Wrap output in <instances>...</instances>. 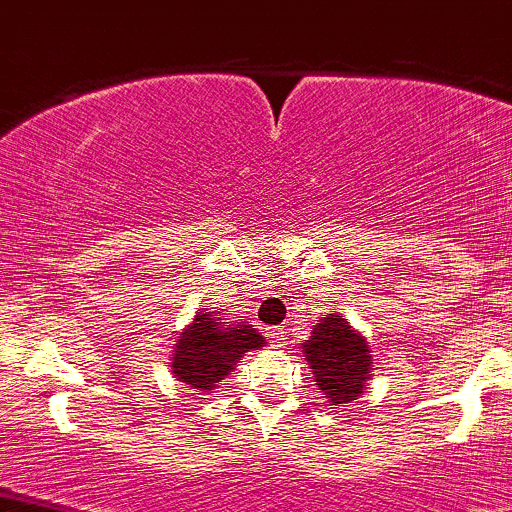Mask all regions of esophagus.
Masks as SVG:
<instances>
[{
  "mask_svg": "<svg viewBox=\"0 0 512 512\" xmlns=\"http://www.w3.org/2000/svg\"><path fill=\"white\" fill-rule=\"evenodd\" d=\"M267 340H269V342H274L276 347H281L283 342H286V328H283V326L267 328Z\"/></svg>",
  "mask_w": 512,
  "mask_h": 512,
  "instance_id": "obj_1",
  "label": "esophagus"
}]
</instances>
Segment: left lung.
Wrapping results in <instances>:
<instances>
[{
    "label": "left lung",
    "instance_id": "8db88e82",
    "mask_svg": "<svg viewBox=\"0 0 512 512\" xmlns=\"http://www.w3.org/2000/svg\"><path fill=\"white\" fill-rule=\"evenodd\" d=\"M302 352L331 406H345L364 392L373 361L366 340L347 326V319L323 316Z\"/></svg>",
    "mask_w": 512,
    "mask_h": 512
}]
</instances>
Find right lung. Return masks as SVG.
<instances>
[{
  "instance_id": "1",
  "label": "right lung",
  "mask_w": 512,
  "mask_h": 512,
  "mask_svg": "<svg viewBox=\"0 0 512 512\" xmlns=\"http://www.w3.org/2000/svg\"><path fill=\"white\" fill-rule=\"evenodd\" d=\"M262 345L264 338L252 326L224 328L212 312L198 314L189 331L179 335L172 373L193 392H208L222 383L243 352Z\"/></svg>"
}]
</instances>
